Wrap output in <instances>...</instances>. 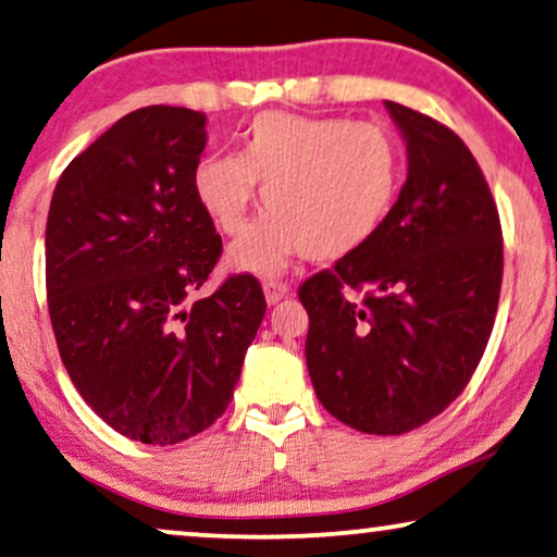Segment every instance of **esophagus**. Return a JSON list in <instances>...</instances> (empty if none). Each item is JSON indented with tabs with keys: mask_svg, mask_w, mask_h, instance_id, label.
<instances>
[{
	"mask_svg": "<svg viewBox=\"0 0 557 557\" xmlns=\"http://www.w3.org/2000/svg\"><path fill=\"white\" fill-rule=\"evenodd\" d=\"M262 293H264V300H268L270 305H275V302L282 300V297L289 295V287L280 280H264L262 282Z\"/></svg>",
	"mask_w": 557,
	"mask_h": 557,
	"instance_id": "1",
	"label": "esophagus"
}]
</instances>
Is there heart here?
Wrapping results in <instances>:
<instances>
[{"mask_svg":"<svg viewBox=\"0 0 557 557\" xmlns=\"http://www.w3.org/2000/svg\"><path fill=\"white\" fill-rule=\"evenodd\" d=\"M401 178V148L381 125L268 111L242 131L239 153L201 156L191 189L219 232L237 234L261 186L268 214L226 262L270 277L302 252L318 262L358 252L386 222Z\"/></svg>","mask_w":557,"mask_h":557,"instance_id":"obj_1","label":"heart"}]
</instances>
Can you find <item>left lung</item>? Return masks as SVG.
<instances>
[{"instance_id": "left-lung-1", "label": "left lung", "mask_w": 557, "mask_h": 557, "mask_svg": "<svg viewBox=\"0 0 557 557\" xmlns=\"http://www.w3.org/2000/svg\"><path fill=\"white\" fill-rule=\"evenodd\" d=\"M383 106L406 144V184L379 234L297 295L320 404L358 432L406 434L465 391L487 348L503 230L465 140L394 100Z\"/></svg>"}]
</instances>
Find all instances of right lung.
Returning <instances> with one entry per match:
<instances>
[{"mask_svg":"<svg viewBox=\"0 0 557 557\" xmlns=\"http://www.w3.org/2000/svg\"><path fill=\"white\" fill-rule=\"evenodd\" d=\"M207 115L148 106L70 161L45 230L47 302L75 388L115 432L178 444L226 411L268 302L252 275L189 300L222 255L194 197Z\"/></svg>","mask_w":557,"mask_h":557,"instance_id":"add662e5","label":"right lung"}]
</instances>
